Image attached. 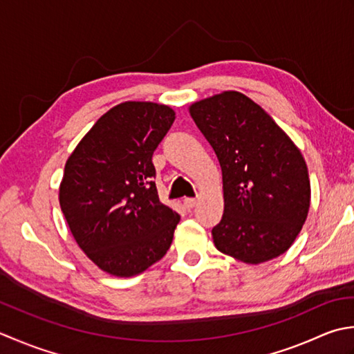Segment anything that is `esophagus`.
Masks as SVG:
<instances>
[{
	"label": "esophagus",
	"mask_w": 354,
	"mask_h": 354,
	"mask_svg": "<svg viewBox=\"0 0 354 354\" xmlns=\"http://www.w3.org/2000/svg\"><path fill=\"white\" fill-rule=\"evenodd\" d=\"M196 205H197V198H192V197L185 198V206H186L187 209H192Z\"/></svg>",
	"instance_id": "34e87169"
}]
</instances>
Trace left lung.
Returning a JSON list of instances; mask_svg holds the SVG:
<instances>
[{
	"instance_id": "1",
	"label": "left lung",
	"mask_w": 354,
	"mask_h": 354,
	"mask_svg": "<svg viewBox=\"0 0 354 354\" xmlns=\"http://www.w3.org/2000/svg\"><path fill=\"white\" fill-rule=\"evenodd\" d=\"M189 113L218 157L225 211L212 229L221 254L246 264L283 255L306 223L304 157L275 120L238 91L192 104Z\"/></svg>"
}]
</instances>
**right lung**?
<instances>
[{
  "mask_svg": "<svg viewBox=\"0 0 354 354\" xmlns=\"http://www.w3.org/2000/svg\"><path fill=\"white\" fill-rule=\"evenodd\" d=\"M174 119L168 105L119 104L66 163L62 214L77 246L110 275H139L171 246L180 215L158 200L153 154Z\"/></svg>",
  "mask_w": 354,
  "mask_h": 354,
  "instance_id": "add662e5",
  "label": "right lung"
}]
</instances>
